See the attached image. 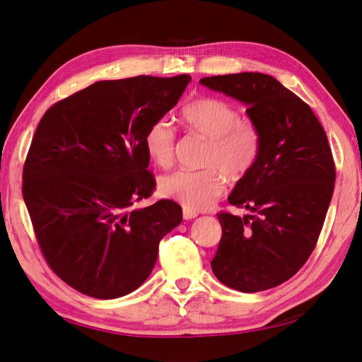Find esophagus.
Listing matches in <instances>:
<instances>
[{
    "label": "esophagus",
    "instance_id": "esophagus-1",
    "mask_svg": "<svg viewBox=\"0 0 362 362\" xmlns=\"http://www.w3.org/2000/svg\"><path fill=\"white\" fill-rule=\"evenodd\" d=\"M196 216H198V213H196V211H192V210H187V208H184L182 217L185 218V221H190V218H194Z\"/></svg>",
    "mask_w": 362,
    "mask_h": 362
}]
</instances>
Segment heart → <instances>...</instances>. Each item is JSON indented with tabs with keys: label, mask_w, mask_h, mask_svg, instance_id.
<instances>
[{
	"label": "heart",
	"mask_w": 362,
	"mask_h": 362,
	"mask_svg": "<svg viewBox=\"0 0 362 362\" xmlns=\"http://www.w3.org/2000/svg\"><path fill=\"white\" fill-rule=\"evenodd\" d=\"M181 119L193 134L210 140L204 170H177L160 180L161 194L192 211L211 206L225 192V177L238 182L246 178L261 156L264 134L255 119L221 98H196L182 108ZM145 148L158 168L175 160L177 133L168 120H157L146 131Z\"/></svg>",
	"instance_id": "obj_1"
}]
</instances>
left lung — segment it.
Segmentation results:
<instances>
[{
    "instance_id": "left-lung-1",
    "label": "left lung",
    "mask_w": 362,
    "mask_h": 362,
    "mask_svg": "<svg viewBox=\"0 0 362 362\" xmlns=\"http://www.w3.org/2000/svg\"><path fill=\"white\" fill-rule=\"evenodd\" d=\"M201 83L247 104L264 134L255 168L228 198L250 214L217 213L222 237L211 269L243 293L278 287L308 261L322 233L335 187L329 141L311 107L270 75H214Z\"/></svg>"
}]
</instances>
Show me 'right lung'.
I'll return each instance as SVG.
<instances>
[{"instance_id": "add662e5", "label": "right lung", "mask_w": 362, "mask_h": 362, "mask_svg": "<svg viewBox=\"0 0 362 362\" xmlns=\"http://www.w3.org/2000/svg\"><path fill=\"white\" fill-rule=\"evenodd\" d=\"M187 74L98 81L51 105L33 136L23 196L49 269L86 296L116 299L154 269L181 206L156 190L146 131L178 103Z\"/></svg>"}]
</instances>
